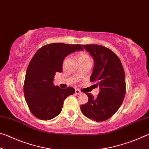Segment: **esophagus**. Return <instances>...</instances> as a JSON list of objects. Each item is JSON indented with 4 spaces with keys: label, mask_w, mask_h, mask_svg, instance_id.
Returning a JSON list of instances; mask_svg holds the SVG:
<instances>
[{
    "label": "esophagus",
    "mask_w": 149,
    "mask_h": 149,
    "mask_svg": "<svg viewBox=\"0 0 149 149\" xmlns=\"http://www.w3.org/2000/svg\"><path fill=\"white\" fill-rule=\"evenodd\" d=\"M81 91H79V89L75 90V94H76V95H79V94H81Z\"/></svg>",
    "instance_id": "34e87169"
}]
</instances>
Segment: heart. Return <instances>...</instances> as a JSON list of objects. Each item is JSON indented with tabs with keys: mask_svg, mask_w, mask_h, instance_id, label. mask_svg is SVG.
Masks as SVG:
<instances>
[{
	"mask_svg": "<svg viewBox=\"0 0 149 149\" xmlns=\"http://www.w3.org/2000/svg\"><path fill=\"white\" fill-rule=\"evenodd\" d=\"M78 60H79V62L80 64L81 63H83L85 62L91 61V58L85 52H81L78 54ZM65 62H66V58H65L64 60V61H63V63H62L63 65H64Z\"/></svg>",
	"mask_w": 149,
	"mask_h": 149,
	"instance_id": "1",
	"label": "heart"
}]
</instances>
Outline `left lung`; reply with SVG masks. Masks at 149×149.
I'll list each match as a JSON object with an SVG mask.
<instances>
[{"label":"left lung","instance_id":"1","mask_svg":"<svg viewBox=\"0 0 149 149\" xmlns=\"http://www.w3.org/2000/svg\"><path fill=\"white\" fill-rule=\"evenodd\" d=\"M84 49L94 59L95 65L90 77L99 85L100 93L94 97L85 93L89 100L81 105L87 118L102 122L109 119L122 105L125 95V78L122 62L114 52L99 45H84Z\"/></svg>","mask_w":149,"mask_h":149}]
</instances>
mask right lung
Segmentation results:
<instances>
[{"instance_id": "right-lung-1", "label": "right lung", "mask_w": 149, "mask_h": 149, "mask_svg": "<svg viewBox=\"0 0 149 149\" xmlns=\"http://www.w3.org/2000/svg\"><path fill=\"white\" fill-rule=\"evenodd\" d=\"M84 50L81 45L61 42L46 45L37 50L27 67L24 85V97L33 116L49 120L61 112L66 97L75 93L73 87L54 86L56 72H62L63 60L68 55Z\"/></svg>"}]
</instances>
